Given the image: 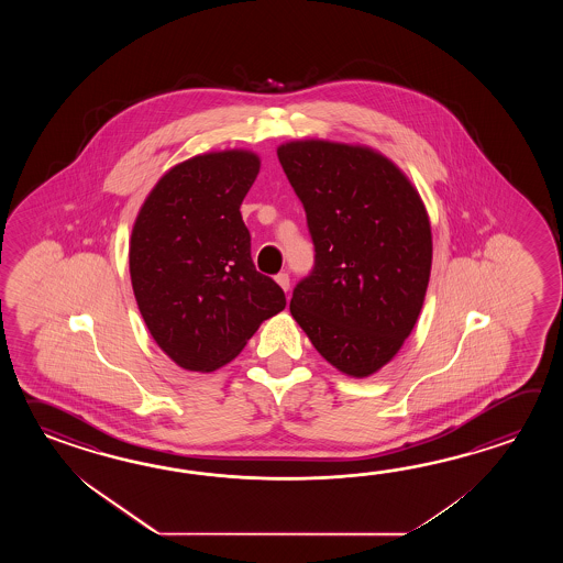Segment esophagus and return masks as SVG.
I'll use <instances>...</instances> for the list:
<instances>
[{"label":"esophagus","instance_id":"obj_1","mask_svg":"<svg viewBox=\"0 0 563 563\" xmlns=\"http://www.w3.org/2000/svg\"><path fill=\"white\" fill-rule=\"evenodd\" d=\"M276 282L279 284V287L284 289V291L289 289V276H287V274H277Z\"/></svg>","mask_w":563,"mask_h":563}]
</instances>
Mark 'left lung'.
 Listing matches in <instances>:
<instances>
[{"mask_svg": "<svg viewBox=\"0 0 563 563\" xmlns=\"http://www.w3.org/2000/svg\"><path fill=\"white\" fill-rule=\"evenodd\" d=\"M277 158L316 250L289 311L332 366L366 378L419 320L432 264L427 209L407 175L368 146L291 141Z\"/></svg>", "mask_w": 563, "mask_h": 563, "instance_id": "1", "label": "left lung"}]
</instances>
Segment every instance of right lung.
I'll return each mask as SVG.
<instances>
[{
	"mask_svg": "<svg viewBox=\"0 0 563 563\" xmlns=\"http://www.w3.org/2000/svg\"><path fill=\"white\" fill-rule=\"evenodd\" d=\"M260 165L241 148L183 161L158 179L134 221V298L158 347L185 371L221 368L286 308L284 289L255 269L241 219Z\"/></svg>",
	"mask_w": 563,
	"mask_h": 563,
	"instance_id": "add662e5",
	"label": "right lung"
}]
</instances>
